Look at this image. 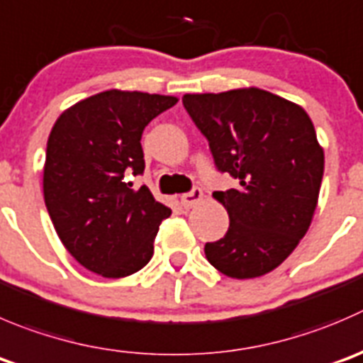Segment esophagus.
<instances>
[{
    "label": "esophagus",
    "instance_id": "esophagus-1",
    "mask_svg": "<svg viewBox=\"0 0 363 363\" xmlns=\"http://www.w3.org/2000/svg\"><path fill=\"white\" fill-rule=\"evenodd\" d=\"M202 200H203V193H202V189H200V188H193L191 191L181 196V202H182V206L186 207V209H189V207H195L196 203H200Z\"/></svg>",
    "mask_w": 363,
    "mask_h": 363
}]
</instances>
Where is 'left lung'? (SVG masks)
I'll return each instance as SVG.
<instances>
[{
  "instance_id": "1",
  "label": "left lung",
  "mask_w": 363,
  "mask_h": 363,
  "mask_svg": "<svg viewBox=\"0 0 363 363\" xmlns=\"http://www.w3.org/2000/svg\"><path fill=\"white\" fill-rule=\"evenodd\" d=\"M186 111L209 142L218 170L238 188L214 191L228 230L207 242V260L230 279L279 267L307 234L318 207L325 152L307 111L260 90L186 94Z\"/></svg>"
}]
</instances>
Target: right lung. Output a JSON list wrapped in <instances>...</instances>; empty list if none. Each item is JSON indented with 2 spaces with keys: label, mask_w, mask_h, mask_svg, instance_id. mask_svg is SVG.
<instances>
[{
  "label": "right lung",
  "mask_w": 363,
  "mask_h": 363,
  "mask_svg": "<svg viewBox=\"0 0 363 363\" xmlns=\"http://www.w3.org/2000/svg\"><path fill=\"white\" fill-rule=\"evenodd\" d=\"M174 96L111 88L67 108L51 129L44 163V200L67 252L104 279L142 269L154 238L172 214L147 186L128 175L145 168L142 133L177 103Z\"/></svg>",
  "instance_id": "right-lung-1"
}]
</instances>
